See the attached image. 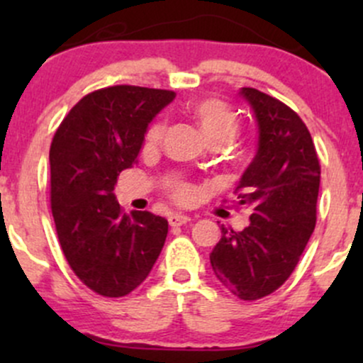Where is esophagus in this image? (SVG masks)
I'll return each instance as SVG.
<instances>
[{
  "label": "esophagus",
  "instance_id": "1",
  "mask_svg": "<svg viewBox=\"0 0 363 363\" xmlns=\"http://www.w3.org/2000/svg\"><path fill=\"white\" fill-rule=\"evenodd\" d=\"M189 216L182 215V213H170L169 215V223L170 227H181V225H186L189 222Z\"/></svg>",
  "mask_w": 363,
  "mask_h": 363
}]
</instances>
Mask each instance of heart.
Returning <instances> with one entry per match:
<instances>
[{
  "label": "heart",
  "mask_w": 363,
  "mask_h": 363,
  "mask_svg": "<svg viewBox=\"0 0 363 363\" xmlns=\"http://www.w3.org/2000/svg\"><path fill=\"white\" fill-rule=\"evenodd\" d=\"M187 114L194 119L198 124L199 133L203 138L208 141H228L237 131V118L234 111L227 106V104L218 101V99H198L187 104L186 107ZM162 133H164V126L162 123H155L148 129L147 138H145V147L153 148L160 141ZM189 194V189L186 186L179 187L176 196L179 199H184Z\"/></svg>",
  "instance_id": "heart-1"
}]
</instances>
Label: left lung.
I'll return each mask as SVG.
<instances>
[{
  "mask_svg": "<svg viewBox=\"0 0 363 363\" xmlns=\"http://www.w3.org/2000/svg\"><path fill=\"white\" fill-rule=\"evenodd\" d=\"M257 124V150L237 198L252 208L242 232L222 227L210 254L213 273L242 301H257L289 280L315 227L320 167L311 133L289 106L240 89Z\"/></svg>",
  "mask_w": 363,
  "mask_h": 363,
  "instance_id": "left-lung-1",
  "label": "left lung"
}]
</instances>
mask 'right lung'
Returning a JSON list of instances; mask_svg holds the SVG:
<instances>
[{"label": "right lung", "mask_w": 363, "mask_h": 363, "mask_svg": "<svg viewBox=\"0 0 363 363\" xmlns=\"http://www.w3.org/2000/svg\"><path fill=\"white\" fill-rule=\"evenodd\" d=\"M176 99L170 90L116 85L85 95L54 135L51 208L66 261L104 297H124L145 281L169 232L164 216L123 213L114 191L133 167L148 124Z\"/></svg>", "instance_id": "1"}]
</instances>
